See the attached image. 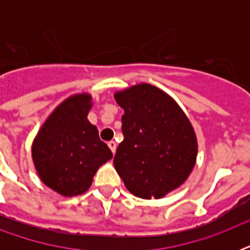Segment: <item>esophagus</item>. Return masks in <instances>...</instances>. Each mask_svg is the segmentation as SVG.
Returning <instances> with one entry per match:
<instances>
[{
	"mask_svg": "<svg viewBox=\"0 0 250 250\" xmlns=\"http://www.w3.org/2000/svg\"><path fill=\"white\" fill-rule=\"evenodd\" d=\"M107 145H109V148L111 149V152L115 153V150H117V143L111 140V141H109V143H107Z\"/></svg>",
	"mask_w": 250,
	"mask_h": 250,
	"instance_id": "1",
	"label": "esophagus"
}]
</instances>
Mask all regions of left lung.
I'll list each match as a JSON object with an SVG mask.
<instances>
[{"instance_id": "8db88e82", "label": "left lung", "mask_w": 250, "mask_h": 250, "mask_svg": "<svg viewBox=\"0 0 250 250\" xmlns=\"http://www.w3.org/2000/svg\"><path fill=\"white\" fill-rule=\"evenodd\" d=\"M114 97L125 110L115 170L137 197H164L186 182L196 164L193 127L178 104L150 84H137Z\"/></svg>"}]
</instances>
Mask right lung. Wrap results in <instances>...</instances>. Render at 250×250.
<instances>
[{
    "instance_id": "1",
    "label": "right lung",
    "mask_w": 250,
    "mask_h": 250,
    "mask_svg": "<svg viewBox=\"0 0 250 250\" xmlns=\"http://www.w3.org/2000/svg\"><path fill=\"white\" fill-rule=\"evenodd\" d=\"M90 100L86 93L68 97L49 115L33 141L32 158L39 176L62 196L84 193L98 167L113 158L96 125L86 119Z\"/></svg>"
}]
</instances>
